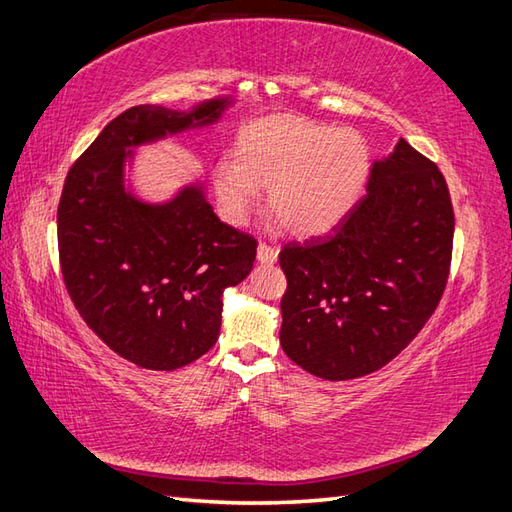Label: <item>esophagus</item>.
<instances>
[{
	"instance_id": "1",
	"label": "esophagus",
	"mask_w": 512,
	"mask_h": 512,
	"mask_svg": "<svg viewBox=\"0 0 512 512\" xmlns=\"http://www.w3.org/2000/svg\"><path fill=\"white\" fill-rule=\"evenodd\" d=\"M256 258H258V263H263V265H274L278 260V249L267 245V243H258Z\"/></svg>"
}]
</instances>
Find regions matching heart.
Returning <instances> with one entry per match:
<instances>
[{
  "label": "heart",
  "instance_id": "1",
  "mask_svg": "<svg viewBox=\"0 0 512 512\" xmlns=\"http://www.w3.org/2000/svg\"><path fill=\"white\" fill-rule=\"evenodd\" d=\"M370 144L355 129L276 116L252 122L236 140V162L212 173L223 217L243 223L269 188V206L295 236H322L342 223L366 186Z\"/></svg>",
  "mask_w": 512,
  "mask_h": 512
}]
</instances>
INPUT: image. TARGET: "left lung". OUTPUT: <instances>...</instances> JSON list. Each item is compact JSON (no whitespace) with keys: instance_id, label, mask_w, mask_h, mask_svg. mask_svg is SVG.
I'll return each mask as SVG.
<instances>
[{"instance_id":"8db88e82","label":"left lung","mask_w":512,"mask_h":512,"mask_svg":"<svg viewBox=\"0 0 512 512\" xmlns=\"http://www.w3.org/2000/svg\"><path fill=\"white\" fill-rule=\"evenodd\" d=\"M363 195L331 234L289 243L280 346L326 381L383 368L412 342L445 291L453 208L438 166L403 138L372 164Z\"/></svg>"}]
</instances>
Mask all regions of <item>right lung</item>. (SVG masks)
Segmentation results:
<instances>
[{
  "mask_svg": "<svg viewBox=\"0 0 512 512\" xmlns=\"http://www.w3.org/2000/svg\"><path fill=\"white\" fill-rule=\"evenodd\" d=\"M232 96L188 111L131 107L113 118L65 177L56 212L67 293L87 326L146 370H177L214 346L223 291L243 282L256 238L214 214L206 179L153 203L127 184L135 149L212 127Z\"/></svg>",
  "mask_w": 512,
  "mask_h": 512,
  "instance_id": "add662e5",
  "label": "right lung"
}]
</instances>
